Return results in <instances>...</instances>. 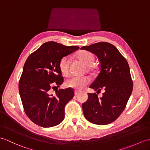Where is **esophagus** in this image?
I'll return each instance as SVG.
<instances>
[{"instance_id":"34e87169","label":"esophagus","mask_w":150,"mask_h":150,"mask_svg":"<svg viewBox=\"0 0 150 150\" xmlns=\"http://www.w3.org/2000/svg\"><path fill=\"white\" fill-rule=\"evenodd\" d=\"M79 93V91H77V90H75V95H77Z\"/></svg>"}]
</instances>
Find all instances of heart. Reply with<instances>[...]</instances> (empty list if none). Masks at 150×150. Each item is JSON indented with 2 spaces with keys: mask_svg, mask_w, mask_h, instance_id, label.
<instances>
[{
  "mask_svg": "<svg viewBox=\"0 0 150 150\" xmlns=\"http://www.w3.org/2000/svg\"><path fill=\"white\" fill-rule=\"evenodd\" d=\"M78 59L86 65L90 66L95 61V55L91 52L86 50L79 52L76 55ZM59 68L62 75L67 76L69 73V61L68 57L64 56L62 57L59 62ZM90 79L87 76H72L66 80L65 85L68 88L76 89H81L88 84Z\"/></svg>",
  "mask_w": 150,
  "mask_h": 150,
  "instance_id": "heart-1",
  "label": "heart"
}]
</instances>
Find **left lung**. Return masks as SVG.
I'll list each match as a JSON object with an SVG mask.
<instances>
[{"instance_id":"8db88e82","label":"left lung","mask_w":150,"mask_h":150,"mask_svg":"<svg viewBox=\"0 0 150 150\" xmlns=\"http://www.w3.org/2000/svg\"><path fill=\"white\" fill-rule=\"evenodd\" d=\"M81 49L95 54L100 62V73L89 88L97 92L105 91L100 98L95 93H88V99L82 106L83 115L94 124L111 123L123 112L133 90L129 65L109 43H96Z\"/></svg>"}]
</instances>
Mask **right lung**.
Returning <instances> with one entry per match:
<instances>
[{"label":"right lung","instance_id":"obj_1","mask_svg":"<svg viewBox=\"0 0 150 150\" xmlns=\"http://www.w3.org/2000/svg\"><path fill=\"white\" fill-rule=\"evenodd\" d=\"M79 48L48 41L27 59L18 89L24 111L33 123L47 128L63 121L64 107L74 96V89H59L54 95L50 90L64 82L59 68L60 59Z\"/></svg>","mask_w":150,"mask_h":150}]
</instances>
